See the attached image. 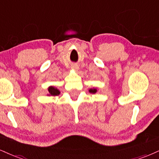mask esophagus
Here are the masks:
<instances>
[{
    "instance_id": "obj_1",
    "label": "esophagus",
    "mask_w": 159,
    "mask_h": 159,
    "mask_svg": "<svg viewBox=\"0 0 159 159\" xmlns=\"http://www.w3.org/2000/svg\"><path fill=\"white\" fill-rule=\"evenodd\" d=\"M71 69L72 70H75V71H78V69H79V67L78 66V65H75V64H72L71 66Z\"/></svg>"
}]
</instances>
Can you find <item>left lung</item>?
I'll list each match as a JSON object with an SVG mask.
<instances>
[{"mask_svg": "<svg viewBox=\"0 0 159 159\" xmlns=\"http://www.w3.org/2000/svg\"><path fill=\"white\" fill-rule=\"evenodd\" d=\"M97 91H98V90H97V88H95V87H93V88H91V89H89V93H93V94H95V93H96Z\"/></svg>", "mask_w": 159, "mask_h": 159, "instance_id": "1", "label": "left lung"}]
</instances>
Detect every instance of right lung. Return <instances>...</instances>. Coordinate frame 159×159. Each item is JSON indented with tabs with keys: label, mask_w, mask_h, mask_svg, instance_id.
Here are the masks:
<instances>
[{
	"label": "right lung",
	"mask_w": 159,
	"mask_h": 159,
	"mask_svg": "<svg viewBox=\"0 0 159 159\" xmlns=\"http://www.w3.org/2000/svg\"><path fill=\"white\" fill-rule=\"evenodd\" d=\"M60 93L61 92L59 91L58 88L53 86H49L48 87V94H47L48 96H55V95H60Z\"/></svg>",
	"instance_id": "obj_1"
}]
</instances>
